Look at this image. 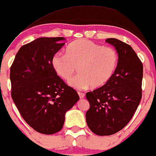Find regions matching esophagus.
<instances>
[{"label":"esophagus","mask_w":156,"mask_h":156,"mask_svg":"<svg viewBox=\"0 0 156 156\" xmlns=\"http://www.w3.org/2000/svg\"><path fill=\"white\" fill-rule=\"evenodd\" d=\"M78 95L79 96H80V98H83L84 97H85V94L84 93H81V92H78Z\"/></svg>","instance_id":"34e87169"}]
</instances>
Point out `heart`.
<instances>
[{"mask_svg": "<svg viewBox=\"0 0 156 156\" xmlns=\"http://www.w3.org/2000/svg\"><path fill=\"white\" fill-rule=\"evenodd\" d=\"M118 63L115 49L85 39L71 42L66 55L58 52L51 60L53 69L65 81H69L78 69L80 74L69 84L79 90L105 85L114 74Z\"/></svg>", "mask_w": 156, "mask_h": 156, "instance_id": "1", "label": "heart"}]
</instances>
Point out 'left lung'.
<instances>
[{
    "label": "left lung",
    "instance_id": "left-lung-1",
    "mask_svg": "<svg viewBox=\"0 0 156 156\" xmlns=\"http://www.w3.org/2000/svg\"><path fill=\"white\" fill-rule=\"evenodd\" d=\"M118 54L116 70L105 85L86 93L90 108L86 121L99 136L116 133L129 123L142 98L143 65L131 46L107 38Z\"/></svg>",
    "mask_w": 156,
    "mask_h": 156
}]
</instances>
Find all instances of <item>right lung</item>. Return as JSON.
I'll list each match as a JSON object with an SVG mask.
<instances>
[{"label":"right lung","instance_id":"1","mask_svg":"<svg viewBox=\"0 0 156 156\" xmlns=\"http://www.w3.org/2000/svg\"><path fill=\"white\" fill-rule=\"evenodd\" d=\"M63 37L38 38L20 47L10 68L12 98L35 131L53 134L62 129L66 112L80 96L56 74L51 60Z\"/></svg>","mask_w":156,"mask_h":156}]
</instances>
